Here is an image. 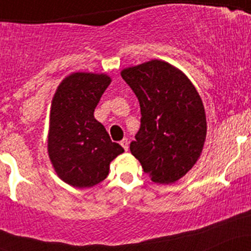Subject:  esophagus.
<instances>
[{"mask_svg": "<svg viewBox=\"0 0 251 251\" xmlns=\"http://www.w3.org/2000/svg\"><path fill=\"white\" fill-rule=\"evenodd\" d=\"M120 145L123 146V149L125 150V151H127V150H128V140H127V138H124L122 142H120Z\"/></svg>", "mask_w": 251, "mask_h": 251, "instance_id": "obj_1", "label": "esophagus"}]
</instances>
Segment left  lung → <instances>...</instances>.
<instances>
[{
    "label": "left lung",
    "instance_id": "1",
    "mask_svg": "<svg viewBox=\"0 0 251 251\" xmlns=\"http://www.w3.org/2000/svg\"><path fill=\"white\" fill-rule=\"evenodd\" d=\"M140 105V128L131 153L152 181L172 184L198 160L206 137L203 102L188 76L151 60L122 71Z\"/></svg>",
    "mask_w": 251,
    "mask_h": 251
}]
</instances>
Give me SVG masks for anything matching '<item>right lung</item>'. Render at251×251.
Wrapping results in <instances>:
<instances>
[{
    "label": "right lung",
    "instance_id": "obj_1",
    "mask_svg": "<svg viewBox=\"0 0 251 251\" xmlns=\"http://www.w3.org/2000/svg\"><path fill=\"white\" fill-rule=\"evenodd\" d=\"M109 83L106 74L77 72L62 80L51 100L48 154L60 179L74 188L102 181L109 163L124 152L94 118Z\"/></svg>",
    "mask_w": 251,
    "mask_h": 251
}]
</instances>
